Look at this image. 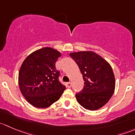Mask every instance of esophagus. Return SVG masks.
Instances as JSON below:
<instances>
[{
  "mask_svg": "<svg viewBox=\"0 0 135 135\" xmlns=\"http://www.w3.org/2000/svg\"><path fill=\"white\" fill-rule=\"evenodd\" d=\"M66 85L68 88H70L72 86V84L70 82H68L66 84Z\"/></svg>",
  "mask_w": 135,
  "mask_h": 135,
  "instance_id": "1",
  "label": "esophagus"
}]
</instances>
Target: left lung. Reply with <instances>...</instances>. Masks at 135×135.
Instances as JSON below:
<instances>
[{"instance_id":"obj_1","label":"left lung","mask_w":135,"mask_h":135,"mask_svg":"<svg viewBox=\"0 0 135 135\" xmlns=\"http://www.w3.org/2000/svg\"><path fill=\"white\" fill-rule=\"evenodd\" d=\"M83 76L82 90L76 94L78 103L87 110L99 109L114 93L115 78L110 64L93 51L70 54Z\"/></svg>"}]
</instances>
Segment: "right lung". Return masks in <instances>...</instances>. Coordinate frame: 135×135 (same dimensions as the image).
Returning a JSON list of instances; mask_svg holds the SVG:
<instances>
[{"label": "right lung", "instance_id": "add662e5", "mask_svg": "<svg viewBox=\"0 0 135 135\" xmlns=\"http://www.w3.org/2000/svg\"><path fill=\"white\" fill-rule=\"evenodd\" d=\"M61 54L44 47L30 54L19 72V85L26 100L34 107L47 108L57 101L66 89L59 81L55 62Z\"/></svg>", "mask_w": 135, "mask_h": 135}]
</instances>
